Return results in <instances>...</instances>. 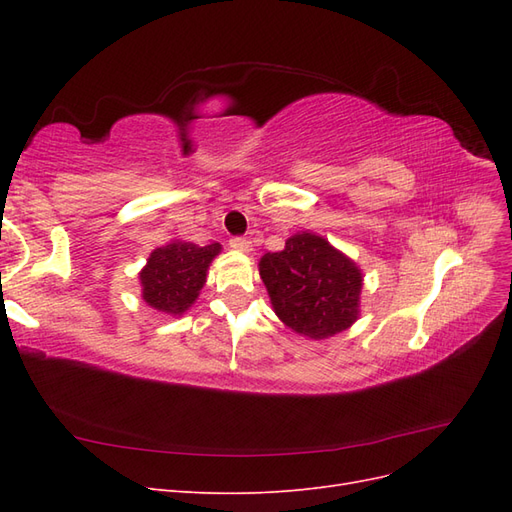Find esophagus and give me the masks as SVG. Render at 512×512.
Instances as JSON below:
<instances>
[{"mask_svg":"<svg viewBox=\"0 0 512 512\" xmlns=\"http://www.w3.org/2000/svg\"><path fill=\"white\" fill-rule=\"evenodd\" d=\"M230 247H235L239 252H252V241L247 237H232Z\"/></svg>","mask_w":512,"mask_h":512,"instance_id":"esophagus-1","label":"esophagus"}]
</instances>
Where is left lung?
Segmentation results:
<instances>
[{
  "label": "left lung",
  "mask_w": 512,
  "mask_h": 512,
  "mask_svg": "<svg viewBox=\"0 0 512 512\" xmlns=\"http://www.w3.org/2000/svg\"><path fill=\"white\" fill-rule=\"evenodd\" d=\"M260 277L275 314L305 337L342 333L359 316L361 271L312 232L294 235L282 252L262 256Z\"/></svg>",
  "instance_id": "1"
}]
</instances>
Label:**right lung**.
I'll list each match as a JSON object with an SVG mask.
<instances>
[{"label": "right lung", "mask_w": 512, "mask_h": 512, "mask_svg": "<svg viewBox=\"0 0 512 512\" xmlns=\"http://www.w3.org/2000/svg\"><path fill=\"white\" fill-rule=\"evenodd\" d=\"M222 250L220 243L200 247L190 241H175L158 247L141 271L143 299L166 314H183L203 288L207 267Z\"/></svg>", "instance_id": "right-lung-1"}]
</instances>
